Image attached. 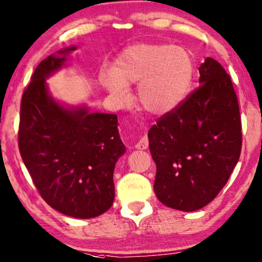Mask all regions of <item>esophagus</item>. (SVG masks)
Instances as JSON below:
<instances>
[{
    "label": "esophagus",
    "mask_w": 262,
    "mask_h": 262,
    "mask_svg": "<svg viewBox=\"0 0 262 262\" xmlns=\"http://www.w3.org/2000/svg\"><path fill=\"white\" fill-rule=\"evenodd\" d=\"M148 145H149V139H148V137L143 136V137L139 138V141L137 142V143H136L135 148L136 149H142V150H143V149L148 148Z\"/></svg>",
    "instance_id": "obj_1"
}]
</instances>
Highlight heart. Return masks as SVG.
I'll list each match as a JSON object with an SVG mask.
<instances>
[{"mask_svg": "<svg viewBox=\"0 0 262 262\" xmlns=\"http://www.w3.org/2000/svg\"><path fill=\"white\" fill-rule=\"evenodd\" d=\"M195 76V62L188 50L179 46L144 43L124 50L114 71L101 76L103 85L125 101L127 85L137 84L139 107L151 115L174 111L188 96Z\"/></svg>", "mask_w": 262, "mask_h": 262, "instance_id": "1", "label": "heart"}]
</instances>
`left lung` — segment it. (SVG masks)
Here are the masks:
<instances>
[{
    "instance_id": "obj_1",
    "label": "left lung",
    "mask_w": 262,
    "mask_h": 262,
    "mask_svg": "<svg viewBox=\"0 0 262 262\" xmlns=\"http://www.w3.org/2000/svg\"><path fill=\"white\" fill-rule=\"evenodd\" d=\"M199 71L201 85L148 132L156 198L183 212L198 210L216 198L242 149L238 100L230 76L212 57Z\"/></svg>"
}]
</instances>
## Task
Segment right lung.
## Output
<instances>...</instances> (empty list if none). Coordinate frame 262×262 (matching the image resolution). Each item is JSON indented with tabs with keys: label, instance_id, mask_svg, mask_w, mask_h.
I'll return each mask as SVG.
<instances>
[{
	"label": "right lung",
	"instance_id": "right-lung-1",
	"mask_svg": "<svg viewBox=\"0 0 262 262\" xmlns=\"http://www.w3.org/2000/svg\"><path fill=\"white\" fill-rule=\"evenodd\" d=\"M64 60L50 55L36 67L20 104L18 144L44 201L66 215L89 219L113 205V172L125 145L115 114L70 111L49 96L46 78Z\"/></svg>",
	"mask_w": 262,
	"mask_h": 262
}]
</instances>
